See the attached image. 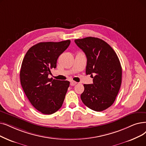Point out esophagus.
<instances>
[{
	"mask_svg": "<svg viewBox=\"0 0 146 146\" xmlns=\"http://www.w3.org/2000/svg\"><path fill=\"white\" fill-rule=\"evenodd\" d=\"M76 84H77V82L74 81V80H71V81H70V85H71V86H74V85H75Z\"/></svg>",
	"mask_w": 146,
	"mask_h": 146,
	"instance_id": "34e87169",
	"label": "esophagus"
}]
</instances>
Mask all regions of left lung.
Wrapping results in <instances>:
<instances>
[{
	"label": "left lung",
	"mask_w": 146,
	"mask_h": 146,
	"mask_svg": "<svg viewBox=\"0 0 146 146\" xmlns=\"http://www.w3.org/2000/svg\"><path fill=\"white\" fill-rule=\"evenodd\" d=\"M74 42L86 55V74L93 78L92 84L84 85L81 100L90 109L103 111L113 104L121 85L122 67L118 56L108 43L99 38L87 37Z\"/></svg>",
	"instance_id": "1"
}]
</instances>
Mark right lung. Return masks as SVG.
Listing matches in <instances>:
<instances>
[{
  "label": "right lung",
  "mask_w": 146,
  "mask_h": 146,
  "mask_svg": "<svg viewBox=\"0 0 146 146\" xmlns=\"http://www.w3.org/2000/svg\"><path fill=\"white\" fill-rule=\"evenodd\" d=\"M70 43V40L40 42L28 50L23 60L20 82L24 92L35 108L45 115L58 111L64 100L70 82L48 75Z\"/></svg>",
  "instance_id": "right-lung-1"
}]
</instances>
